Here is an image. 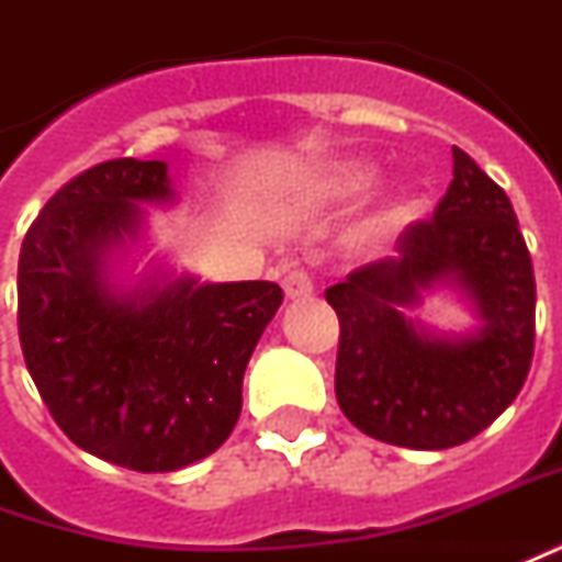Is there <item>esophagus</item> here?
Returning a JSON list of instances; mask_svg holds the SVG:
<instances>
[{
  "instance_id": "34e87169",
  "label": "esophagus",
  "mask_w": 562,
  "mask_h": 562,
  "mask_svg": "<svg viewBox=\"0 0 562 562\" xmlns=\"http://www.w3.org/2000/svg\"><path fill=\"white\" fill-rule=\"evenodd\" d=\"M282 289H285V297H292V301L294 297H307L313 292V280L304 268H294L282 277Z\"/></svg>"
}]
</instances>
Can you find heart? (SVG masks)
<instances>
[{
  "label": "heart",
  "instance_id": "b5f03b06",
  "mask_svg": "<svg viewBox=\"0 0 562 562\" xmlns=\"http://www.w3.org/2000/svg\"><path fill=\"white\" fill-rule=\"evenodd\" d=\"M374 182V172L368 170V167H340L335 170L328 179H325V194H331V198H352V194H362L368 191ZM386 225V222H383ZM380 225V227H383ZM376 227V231H380Z\"/></svg>",
  "mask_w": 562,
  "mask_h": 562
}]
</instances>
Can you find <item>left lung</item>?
Instances as JSON below:
<instances>
[{"label":"left lung","mask_w":562,"mask_h":562,"mask_svg":"<svg viewBox=\"0 0 562 562\" xmlns=\"http://www.w3.org/2000/svg\"><path fill=\"white\" fill-rule=\"evenodd\" d=\"M395 252L325 289L340 319L337 404L386 445H465L524 390L536 349V277L512 200L453 145L447 194ZM441 279L470 292L485 319L477 336L438 341L397 313Z\"/></svg>","instance_id":"left-lung-1"}]
</instances>
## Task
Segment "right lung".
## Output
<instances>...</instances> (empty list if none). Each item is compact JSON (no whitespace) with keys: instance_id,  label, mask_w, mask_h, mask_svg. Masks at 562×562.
Wrapping results in <instances>:
<instances>
[{"instance_id":"right-lung-1","label":"right lung","mask_w":562,"mask_h":562,"mask_svg":"<svg viewBox=\"0 0 562 562\" xmlns=\"http://www.w3.org/2000/svg\"><path fill=\"white\" fill-rule=\"evenodd\" d=\"M139 200H170L164 160L97 164L42 206L18 261V335L72 445L133 472H176L237 426L243 374L282 289L186 277L109 292L100 255L133 234Z\"/></svg>"}]
</instances>
